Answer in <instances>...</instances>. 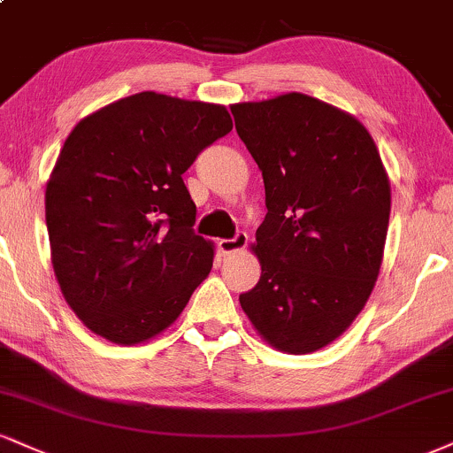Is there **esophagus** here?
Returning a JSON list of instances; mask_svg holds the SVG:
<instances>
[{"mask_svg": "<svg viewBox=\"0 0 453 453\" xmlns=\"http://www.w3.org/2000/svg\"><path fill=\"white\" fill-rule=\"evenodd\" d=\"M247 232H236V236L234 238H223V241L217 242V247H219V250L223 255H230V253H236V250H241L247 247Z\"/></svg>", "mask_w": 453, "mask_h": 453, "instance_id": "34e87169", "label": "esophagus"}]
</instances>
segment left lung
Wrapping results in <instances>:
<instances>
[{"instance_id": "obj_1", "label": "left lung", "mask_w": 453, "mask_h": 453, "mask_svg": "<svg viewBox=\"0 0 453 453\" xmlns=\"http://www.w3.org/2000/svg\"><path fill=\"white\" fill-rule=\"evenodd\" d=\"M232 113L268 206L253 247L261 276L241 306L274 348L314 352L344 334L372 296L388 177L367 128L312 96L288 92Z\"/></svg>"}]
</instances>
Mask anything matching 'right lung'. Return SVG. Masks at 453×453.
Returning <instances> with one entry per match:
<instances>
[{"mask_svg":"<svg viewBox=\"0 0 453 453\" xmlns=\"http://www.w3.org/2000/svg\"><path fill=\"white\" fill-rule=\"evenodd\" d=\"M226 107L139 92L71 130L46 185L52 265L78 319L139 344L183 312L212 268L183 173L226 137Z\"/></svg>","mask_w":453,"mask_h":453,"instance_id":"obj_1","label":"right lung"}]
</instances>
